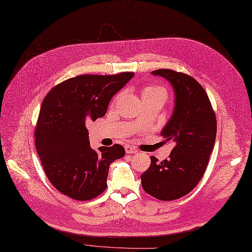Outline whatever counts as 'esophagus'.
<instances>
[{
  "instance_id": "esophagus-1",
  "label": "esophagus",
  "mask_w": 252,
  "mask_h": 252,
  "mask_svg": "<svg viewBox=\"0 0 252 252\" xmlns=\"http://www.w3.org/2000/svg\"><path fill=\"white\" fill-rule=\"evenodd\" d=\"M126 152L127 154H136V153H138V150L134 147L128 146V145H127V146H126Z\"/></svg>"
}]
</instances>
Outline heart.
I'll return each instance as SVG.
<instances>
[{"instance_id": "b5f03b06", "label": "heart", "mask_w": 252, "mask_h": 252, "mask_svg": "<svg viewBox=\"0 0 252 252\" xmlns=\"http://www.w3.org/2000/svg\"><path fill=\"white\" fill-rule=\"evenodd\" d=\"M154 93H163V94H165V91L160 87L150 86V87H147L146 89L143 91V96L149 95V94H154Z\"/></svg>"}]
</instances>
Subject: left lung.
Here are the masks:
<instances>
[{"mask_svg": "<svg viewBox=\"0 0 252 252\" xmlns=\"http://www.w3.org/2000/svg\"><path fill=\"white\" fill-rule=\"evenodd\" d=\"M171 85L175 93L174 111L161 130L174 148L167 159L151 165L141 176L142 187L159 200H175L187 195L198 184L213 153L217 118L202 86L192 76L170 69L151 72Z\"/></svg>", "mask_w": 252, "mask_h": 252, "instance_id": "left-lung-1", "label": "left lung"}]
</instances>
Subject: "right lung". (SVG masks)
Segmentation results:
<instances>
[{
    "label": "right lung",
    "mask_w": 252,
    "mask_h": 252,
    "mask_svg": "<svg viewBox=\"0 0 252 252\" xmlns=\"http://www.w3.org/2000/svg\"><path fill=\"white\" fill-rule=\"evenodd\" d=\"M134 75H78L53 88L44 99L35 148L48 179L62 194L85 201L107 187L109 165L125 156V148L115 144L92 149L86 124L104 116L112 97Z\"/></svg>",
    "instance_id": "1"
}]
</instances>
